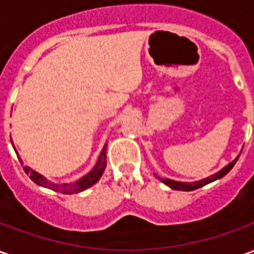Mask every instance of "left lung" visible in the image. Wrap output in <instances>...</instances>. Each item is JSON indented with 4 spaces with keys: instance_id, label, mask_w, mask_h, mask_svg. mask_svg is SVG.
<instances>
[{
    "instance_id": "left-lung-1",
    "label": "left lung",
    "mask_w": 254,
    "mask_h": 254,
    "mask_svg": "<svg viewBox=\"0 0 254 254\" xmlns=\"http://www.w3.org/2000/svg\"><path fill=\"white\" fill-rule=\"evenodd\" d=\"M237 160H238V158H237L235 160H233L231 163H229L226 167H223V169L219 171V173H216V174L208 177V178H205V180H201V181L193 182V184H189V182L173 181V180H169V178H159V180L163 182V184H166L167 187H170L171 189H176V190H185V191L194 190V189H198V188L204 187V185H207V184H209V182L216 181V180H219V178H222V177L226 176V174H227V173L234 167V165L237 163Z\"/></svg>"
}]
</instances>
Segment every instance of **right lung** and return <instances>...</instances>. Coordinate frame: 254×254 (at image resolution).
<instances>
[{
  "instance_id": "1",
  "label": "right lung",
  "mask_w": 254,
  "mask_h": 254,
  "mask_svg": "<svg viewBox=\"0 0 254 254\" xmlns=\"http://www.w3.org/2000/svg\"><path fill=\"white\" fill-rule=\"evenodd\" d=\"M106 148L107 145L103 147L102 152L99 155V159L96 162V165L92 169L91 173H88L87 176L83 177L81 180H78L76 184H64V185H57V184H52V182L46 181V178H43L41 174H38L36 171H34L32 169H30L28 166H24V171L27 173V176H30V178L32 181L41 185V187L49 188V189H53V190L60 191V193H64V194H73V193H78V191H83L85 189H88L89 187H92L94 184L99 181V178L103 174V171L106 169Z\"/></svg>"
}]
</instances>
